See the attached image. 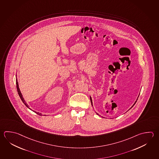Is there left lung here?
I'll return each instance as SVG.
<instances>
[{"label": "left lung", "mask_w": 159, "mask_h": 159, "mask_svg": "<svg viewBox=\"0 0 159 159\" xmlns=\"http://www.w3.org/2000/svg\"><path fill=\"white\" fill-rule=\"evenodd\" d=\"M139 96H138V97H139ZM138 98H137V100H136V101H135V102H134V104H133V106H132V107H131V108H132V107H133V106H134V105H135V103H136V102H137V99H138ZM90 102H91V104H92V106H93V102H92V97H90ZM130 108H129V110H130ZM96 114H97V115H99V116H100V115H99V114H98V113H97V112H96Z\"/></svg>", "instance_id": "left-lung-1"}]
</instances>
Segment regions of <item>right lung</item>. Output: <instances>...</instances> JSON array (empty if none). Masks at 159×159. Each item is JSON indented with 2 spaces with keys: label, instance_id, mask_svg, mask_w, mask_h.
Listing matches in <instances>:
<instances>
[{
  "label": "right lung",
  "instance_id": "1",
  "mask_svg": "<svg viewBox=\"0 0 159 159\" xmlns=\"http://www.w3.org/2000/svg\"><path fill=\"white\" fill-rule=\"evenodd\" d=\"M16 87H17V92H18V95L20 96V98H21V100H22V102L24 103L25 106L27 107V108H29L30 110H32L31 108L29 107V106L27 105V103L25 102V101L24 98V97H23V96H22V93H21V91H20V88H19V85H18V81H17V75H16ZM33 111V110H32ZM35 113H36L37 114H38L39 115H40V116H42V114L41 113H40V112H36V111H34ZM45 116H46L45 115Z\"/></svg>",
  "mask_w": 159,
  "mask_h": 159
}]
</instances>
